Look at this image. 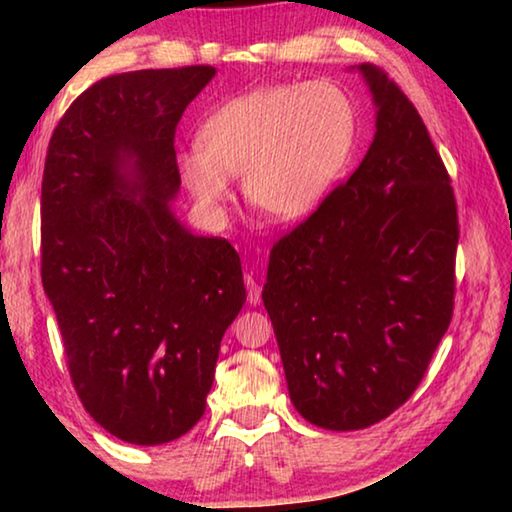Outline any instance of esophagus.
Wrapping results in <instances>:
<instances>
[{
	"mask_svg": "<svg viewBox=\"0 0 512 512\" xmlns=\"http://www.w3.org/2000/svg\"><path fill=\"white\" fill-rule=\"evenodd\" d=\"M246 287H248V302L250 305H259V302H262V287H259V284L255 282V277L253 275H248L246 273Z\"/></svg>",
	"mask_w": 512,
	"mask_h": 512,
	"instance_id": "1",
	"label": "esophagus"
}]
</instances>
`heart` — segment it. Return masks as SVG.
<instances>
[{"label":"heart","mask_w":512,"mask_h":512,"mask_svg":"<svg viewBox=\"0 0 512 512\" xmlns=\"http://www.w3.org/2000/svg\"><path fill=\"white\" fill-rule=\"evenodd\" d=\"M357 110L336 83L271 85L225 101L203 121L198 149L178 158L185 185L205 207L230 198L239 176L248 203L277 221L314 212L348 164Z\"/></svg>","instance_id":"obj_1"}]
</instances>
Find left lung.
<instances>
[{
    "label": "left lung",
    "instance_id": "left-lung-1",
    "mask_svg": "<svg viewBox=\"0 0 512 512\" xmlns=\"http://www.w3.org/2000/svg\"><path fill=\"white\" fill-rule=\"evenodd\" d=\"M377 103L366 158L271 248L264 307L291 402L332 431L384 420L420 386L454 314L458 210L409 97L363 63Z\"/></svg>",
    "mask_w": 512,
    "mask_h": 512
}]
</instances>
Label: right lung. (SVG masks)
<instances>
[{"label": "right lung", "instance_id": "add662e5", "mask_svg": "<svg viewBox=\"0 0 512 512\" xmlns=\"http://www.w3.org/2000/svg\"><path fill=\"white\" fill-rule=\"evenodd\" d=\"M212 76V65L106 76L72 101L47 149L42 287L85 411L133 445L169 443L201 420L246 302L230 241L192 235L167 207L178 121Z\"/></svg>", "mask_w": 512, "mask_h": 512}]
</instances>
